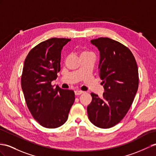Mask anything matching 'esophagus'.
Masks as SVG:
<instances>
[{"label":"esophagus","mask_w":156,"mask_h":156,"mask_svg":"<svg viewBox=\"0 0 156 156\" xmlns=\"http://www.w3.org/2000/svg\"><path fill=\"white\" fill-rule=\"evenodd\" d=\"M74 93H75L76 95H81L82 94H83V91H81V90H76L74 91Z\"/></svg>","instance_id":"esophagus-1"}]
</instances>
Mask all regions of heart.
Listing matches in <instances>:
<instances>
[{
	"instance_id": "heart-1",
	"label": "heart",
	"mask_w": 156,
	"mask_h": 156,
	"mask_svg": "<svg viewBox=\"0 0 156 156\" xmlns=\"http://www.w3.org/2000/svg\"><path fill=\"white\" fill-rule=\"evenodd\" d=\"M92 53H90L89 51H83L81 53V56L82 55H91Z\"/></svg>"
}]
</instances>
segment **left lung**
<instances>
[{
    "label": "left lung",
    "mask_w": 156,
    "mask_h": 156,
    "mask_svg": "<svg viewBox=\"0 0 156 156\" xmlns=\"http://www.w3.org/2000/svg\"><path fill=\"white\" fill-rule=\"evenodd\" d=\"M100 52L99 75L105 89L101 98L91 93L87 107L91 123L101 129L116 125L125 117L138 88V70L130 50L115 40L99 37L91 40Z\"/></svg>",
    "instance_id": "1"
}]
</instances>
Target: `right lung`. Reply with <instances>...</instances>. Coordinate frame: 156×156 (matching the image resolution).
<instances>
[{
  "label": "right lung",
  "instance_id": "add662e5",
  "mask_svg": "<svg viewBox=\"0 0 156 156\" xmlns=\"http://www.w3.org/2000/svg\"><path fill=\"white\" fill-rule=\"evenodd\" d=\"M70 40L53 37L41 42L29 52L23 65L21 85L27 106L34 119L48 129L67 121L75 100L74 91L51 85L61 70V50Z\"/></svg>",
  "mask_w": 156,
  "mask_h": 156
}]
</instances>
